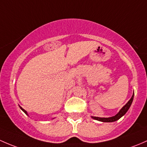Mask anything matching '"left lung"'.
Masks as SVG:
<instances>
[{
	"instance_id": "obj_1",
	"label": "left lung",
	"mask_w": 147,
	"mask_h": 147,
	"mask_svg": "<svg viewBox=\"0 0 147 147\" xmlns=\"http://www.w3.org/2000/svg\"><path fill=\"white\" fill-rule=\"evenodd\" d=\"M133 99H134V93H133L132 96H131V98H130L129 100L126 103V105H124V106L122 107V109H121L118 113H117V114H116L115 116H113V117H93V116H91V117L93 119H96V120L100 121V122H115V121L118 120L119 118H121L122 116L125 115V113L128 111V110L129 109L130 106H131V103H132Z\"/></svg>"
}]
</instances>
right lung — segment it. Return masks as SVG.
<instances>
[{"label": "right lung", "mask_w": 147, "mask_h": 147, "mask_svg": "<svg viewBox=\"0 0 147 147\" xmlns=\"http://www.w3.org/2000/svg\"><path fill=\"white\" fill-rule=\"evenodd\" d=\"M19 106H20V105H19ZM20 109H21V110H22V111H23L24 112V113H25V114H26L27 115H28V112H27L26 111V110H24V109L23 108H22V107H20ZM29 116V115H28Z\"/></svg>", "instance_id": "obj_1"}]
</instances>
